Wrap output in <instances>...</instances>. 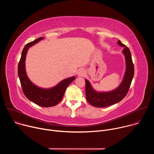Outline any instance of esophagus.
<instances>
[{
	"instance_id": "esophagus-1",
	"label": "esophagus",
	"mask_w": 154,
	"mask_h": 154,
	"mask_svg": "<svg viewBox=\"0 0 154 154\" xmlns=\"http://www.w3.org/2000/svg\"><path fill=\"white\" fill-rule=\"evenodd\" d=\"M85 75H86V72H85V70L83 69H79L77 72V75L79 77H84Z\"/></svg>"
}]
</instances>
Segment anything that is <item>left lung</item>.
I'll return each instance as SVG.
<instances>
[{"mask_svg":"<svg viewBox=\"0 0 154 154\" xmlns=\"http://www.w3.org/2000/svg\"><path fill=\"white\" fill-rule=\"evenodd\" d=\"M118 45L124 47L122 51L125 58L126 70L120 85L115 90L108 92H97L95 91L90 82L85 79L86 98L91 105L95 107H106L120 102L127 95L134 75V66L129 49L120 41Z\"/></svg>","mask_w":154,"mask_h":154,"instance_id":"8db88e82","label":"left lung"}]
</instances>
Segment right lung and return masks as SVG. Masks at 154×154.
Segmentation results:
<instances>
[{"instance_id": "add662e5", "label": "right lung", "mask_w": 154, "mask_h": 154, "mask_svg": "<svg viewBox=\"0 0 154 154\" xmlns=\"http://www.w3.org/2000/svg\"><path fill=\"white\" fill-rule=\"evenodd\" d=\"M44 38L40 37L25 46L18 64L17 73L23 91L26 97L32 102L43 107H50L57 105L63 99L67 87L75 79L74 76L64 79L55 86L44 89L34 85L29 79L26 71L25 61L29 48Z\"/></svg>"}]
</instances>
